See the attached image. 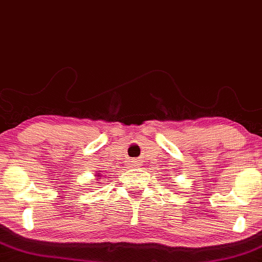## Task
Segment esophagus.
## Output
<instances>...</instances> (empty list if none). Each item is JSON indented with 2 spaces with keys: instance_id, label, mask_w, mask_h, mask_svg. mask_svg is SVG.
Segmentation results:
<instances>
[{
  "instance_id": "obj_1",
  "label": "esophagus",
  "mask_w": 262,
  "mask_h": 262,
  "mask_svg": "<svg viewBox=\"0 0 262 262\" xmlns=\"http://www.w3.org/2000/svg\"><path fill=\"white\" fill-rule=\"evenodd\" d=\"M130 162H132V166H137L138 165L137 160H133V161H130Z\"/></svg>"
}]
</instances>
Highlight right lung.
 Wrapping results in <instances>:
<instances>
[{
	"mask_svg": "<svg viewBox=\"0 0 262 262\" xmlns=\"http://www.w3.org/2000/svg\"><path fill=\"white\" fill-rule=\"evenodd\" d=\"M99 176H100V174H97V177H99Z\"/></svg>",
	"mask_w": 262,
	"mask_h": 262,
	"instance_id": "obj_1",
	"label": "right lung"
}]
</instances>
